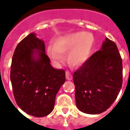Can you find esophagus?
I'll use <instances>...</instances> for the list:
<instances>
[{"label": "esophagus", "mask_w": 130, "mask_h": 130, "mask_svg": "<svg viewBox=\"0 0 130 130\" xmlns=\"http://www.w3.org/2000/svg\"><path fill=\"white\" fill-rule=\"evenodd\" d=\"M65 77H66V79L69 80V81H70L72 79V74L69 72V71H66V72H65Z\"/></svg>", "instance_id": "esophagus-1"}]
</instances>
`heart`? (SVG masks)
<instances>
[{
    "mask_svg": "<svg viewBox=\"0 0 130 130\" xmlns=\"http://www.w3.org/2000/svg\"><path fill=\"white\" fill-rule=\"evenodd\" d=\"M94 43V37L90 32H76L59 37L54 47H48L47 53L53 62L62 64L68 54L67 59L71 66L80 67L87 61Z\"/></svg>",
    "mask_w": 130,
    "mask_h": 130,
    "instance_id": "b5f03b06",
    "label": "heart"
}]
</instances>
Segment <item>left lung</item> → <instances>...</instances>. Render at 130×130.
Listing matches in <instances>:
<instances>
[{
  "label": "left lung",
  "mask_w": 130,
  "mask_h": 130,
  "mask_svg": "<svg viewBox=\"0 0 130 130\" xmlns=\"http://www.w3.org/2000/svg\"><path fill=\"white\" fill-rule=\"evenodd\" d=\"M77 108L85 113L105 111L119 94L123 64L116 44L105 38L99 50L73 74Z\"/></svg>",
  "instance_id": "8db88e82"
}]
</instances>
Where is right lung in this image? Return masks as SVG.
<instances>
[{
    "mask_svg": "<svg viewBox=\"0 0 130 130\" xmlns=\"http://www.w3.org/2000/svg\"><path fill=\"white\" fill-rule=\"evenodd\" d=\"M44 42L30 33L19 43L13 54L10 80L16 102L35 117L48 115L65 82V72L55 69L45 52Z\"/></svg>",
    "mask_w": 130,
    "mask_h": 130,
    "instance_id": "right-lung-1",
    "label": "right lung"
}]
</instances>
